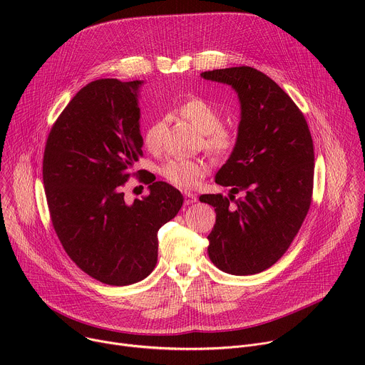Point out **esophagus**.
Returning <instances> with one entry per match:
<instances>
[{
	"label": "esophagus",
	"instance_id": "1",
	"mask_svg": "<svg viewBox=\"0 0 365 365\" xmlns=\"http://www.w3.org/2000/svg\"><path fill=\"white\" fill-rule=\"evenodd\" d=\"M183 196H185V203H187V205H190V203H195L196 202V195L195 193H192V192H185L183 193Z\"/></svg>",
	"mask_w": 365,
	"mask_h": 365
}]
</instances>
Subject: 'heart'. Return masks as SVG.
Listing matches in <instances>:
<instances>
[{"instance_id":"b5f03b06","label":"heart","mask_w":365,"mask_h":365,"mask_svg":"<svg viewBox=\"0 0 365 365\" xmlns=\"http://www.w3.org/2000/svg\"><path fill=\"white\" fill-rule=\"evenodd\" d=\"M179 113L203 135V148L215 159H227L235 150L238 143L237 131L221 125L222 115L210 101L203 98L187 99L180 106ZM163 130V120H155L147 127L144 144L148 150H159ZM162 175L175 186L192 189L206 175V165L202 160L172 159L162 168Z\"/></svg>"}]
</instances>
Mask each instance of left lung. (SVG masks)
Returning <instances> with one entry per match:
<instances>
[{"mask_svg":"<svg viewBox=\"0 0 365 365\" xmlns=\"http://www.w3.org/2000/svg\"><path fill=\"white\" fill-rule=\"evenodd\" d=\"M200 76L230 85L241 107L237 147L215 182L244 195L199 197L217 212L207 254L225 273H262L287 251L307 215L314 189V141L296 103L263 72L240 66Z\"/></svg>","mask_w":365,"mask_h":365,"instance_id":"1","label":"left lung"}]
</instances>
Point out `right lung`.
<instances>
[{
    "label": "right lung",
    "mask_w": 365,
    "mask_h": 365,
    "mask_svg": "<svg viewBox=\"0 0 365 365\" xmlns=\"http://www.w3.org/2000/svg\"><path fill=\"white\" fill-rule=\"evenodd\" d=\"M143 81L98 79L83 86L51 127L43 185L53 228L72 262L111 286L145 279L158 263L162 225L182 193L154 182L127 203L123 186L143 155L138 93Z\"/></svg>",
    "instance_id": "right-lung-1"
}]
</instances>
